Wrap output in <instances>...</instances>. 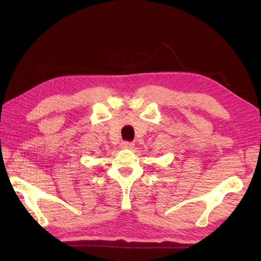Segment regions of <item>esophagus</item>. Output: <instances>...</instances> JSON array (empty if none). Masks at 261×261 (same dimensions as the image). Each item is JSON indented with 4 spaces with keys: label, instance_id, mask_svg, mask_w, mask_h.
I'll return each mask as SVG.
<instances>
[{
    "label": "esophagus",
    "instance_id": "1",
    "mask_svg": "<svg viewBox=\"0 0 261 261\" xmlns=\"http://www.w3.org/2000/svg\"><path fill=\"white\" fill-rule=\"evenodd\" d=\"M135 146L134 142H130V141H123L121 143V147L123 149H132Z\"/></svg>",
    "mask_w": 261,
    "mask_h": 261
}]
</instances>
